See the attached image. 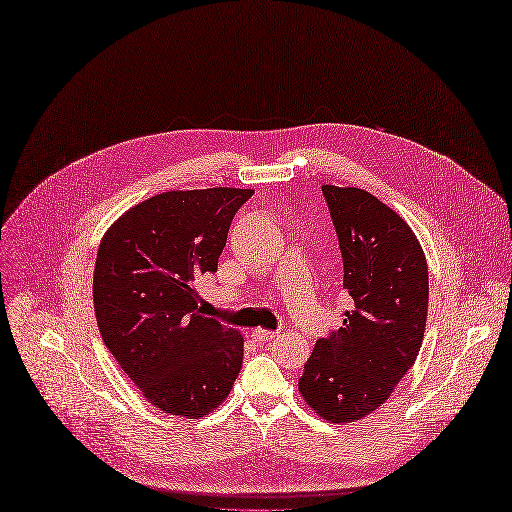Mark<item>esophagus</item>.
Returning <instances> with one entry per match:
<instances>
[{
    "label": "esophagus",
    "mask_w": 512,
    "mask_h": 512,
    "mask_svg": "<svg viewBox=\"0 0 512 512\" xmlns=\"http://www.w3.org/2000/svg\"><path fill=\"white\" fill-rule=\"evenodd\" d=\"M252 337H254V341H258V343H269V341H273L275 337H279V332H275V330H264V328H256V330L252 332Z\"/></svg>",
    "instance_id": "obj_1"
}]
</instances>
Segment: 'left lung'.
<instances>
[{
	"mask_svg": "<svg viewBox=\"0 0 512 512\" xmlns=\"http://www.w3.org/2000/svg\"><path fill=\"white\" fill-rule=\"evenodd\" d=\"M343 256L351 309L317 339L298 379L309 407L330 424L379 409L419 354L428 320V262L394 209L362 188L322 186Z\"/></svg>",
	"mask_w": 512,
	"mask_h": 512,
	"instance_id": "obj_1",
	"label": "left lung"
}]
</instances>
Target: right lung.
Listing matches in <instances>:
<instances>
[{"label":"right lung","mask_w":512,"mask_h":512,"mask_svg":"<svg viewBox=\"0 0 512 512\" xmlns=\"http://www.w3.org/2000/svg\"><path fill=\"white\" fill-rule=\"evenodd\" d=\"M252 195L245 188L161 192L101 239L93 275L101 339L165 413H211L241 370V332L201 313L197 279L218 271L228 228Z\"/></svg>","instance_id":"right-lung-1"}]
</instances>
